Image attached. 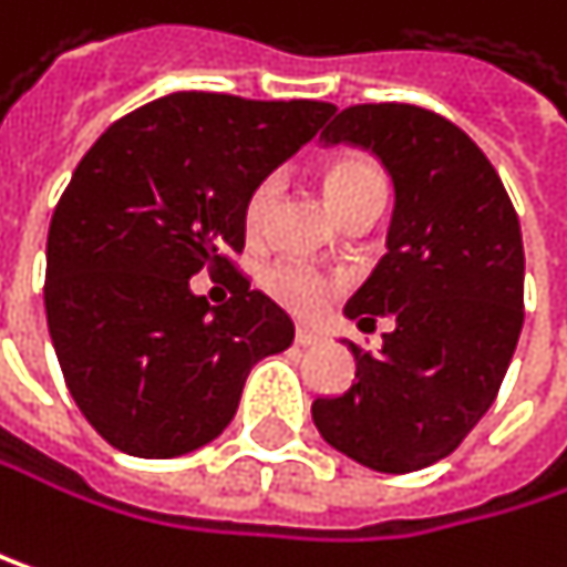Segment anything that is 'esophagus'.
<instances>
[{
  "instance_id": "esophagus-1",
  "label": "esophagus",
  "mask_w": 567,
  "mask_h": 567,
  "mask_svg": "<svg viewBox=\"0 0 567 567\" xmlns=\"http://www.w3.org/2000/svg\"><path fill=\"white\" fill-rule=\"evenodd\" d=\"M296 342H299L302 349H309V346H319L322 336H319L316 329H309V326H299V329H296Z\"/></svg>"
}]
</instances>
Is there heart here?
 <instances>
[{
	"label": "heart",
	"mask_w": 567,
	"mask_h": 567,
	"mask_svg": "<svg viewBox=\"0 0 567 567\" xmlns=\"http://www.w3.org/2000/svg\"><path fill=\"white\" fill-rule=\"evenodd\" d=\"M275 188H278V182L268 175L248 192L245 208H241V225H245L248 238H255L261 231L268 208H271V198H275ZM326 195L336 205V212H342L365 195H385V175L369 155H339L326 168ZM261 286L278 306H286L289 312L312 316L336 296L339 281L332 275L312 268V265H302V261H278L261 275Z\"/></svg>",
	"instance_id": "heart-1"
}]
</instances>
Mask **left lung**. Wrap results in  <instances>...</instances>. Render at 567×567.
<instances>
[{
    "instance_id": "left-lung-1",
    "label": "left lung",
    "mask_w": 567,
    "mask_h": 567,
    "mask_svg": "<svg viewBox=\"0 0 567 567\" xmlns=\"http://www.w3.org/2000/svg\"><path fill=\"white\" fill-rule=\"evenodd\" d=\"M326 145L369 148L395 185L389 251L346 316L382 349L355 355L346 395L316 399L322 439L352 462L405 475L452 455L492 409L525 322V248L485 152L449 118L402 102L349 105Z\"/></svg>"
}]
</instances>
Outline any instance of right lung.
<instances>
[{"mask_svg":"<svg viewBox=\"0 0 567 567\" xmlns=\"http://www.w3.org/2000/svg\"><path fill=\"white\" fill-rule=\"evenodd\" d=\"M332 102L172 92L112 122L75 165L45 245V319L89 425L135 458L218 439L251 365L286 352L292 319L231 265L248 192L292 158ZM208 267L233 299L187 289Z\"/></svg>","mask_w":567,"mask_h":567,"instance_id":"obj_1","label":"right lung"}]
</instances>
